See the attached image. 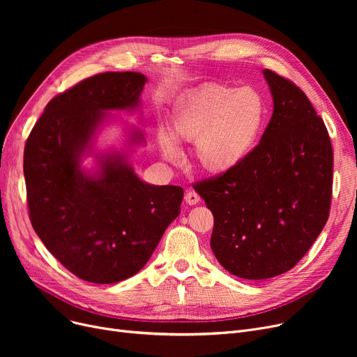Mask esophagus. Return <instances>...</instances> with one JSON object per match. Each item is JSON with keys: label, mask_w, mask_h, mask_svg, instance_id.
I'll return each instance as SVG.
<instances>
[{"label": "esophagus", "mask_w": 357, "mask_h": 357, "mask_svg": "<svg viewBox=\"0 0 357 357\" xmlns=\"http://www.w3.org/2000/svg\"><path fill=\"white\" fill-rule=\"evenodd\" d=\"M185 201L188 205H197L201 201V198L195 191H188L185 194Z\"/></svg>", "instance_id": "esophagus-1"}]
</instances>
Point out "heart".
Returning a JSON list of instances; mask_svg holds the SVG:
<instances>
[{
  "label": "heart",
  "mask_w": 357,
  "mask_h": 357,
  "mask_svg": "<svg viewBox=\"0 0 357 357\" xmlns=\"http://www.w3.org/2000/svg\"><path fill=\"white\" fill-rule=\"evenodd\" d=\"M265 116V100L256 89L204 85L190 93L174 112L171 136L159 135L160 153L165 160L178 163L182 152L175 140L195 143L194 162L201 172L229 174L250 156Z\"/></svg>",
  "instance_id": "obj_1"
}]
</instances>
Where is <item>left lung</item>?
Here are the masks:
<instances>
[{
	"label": "left lung",
	"instance_id": "obj_1",
	"mask_svg": "<svg viewBox=\"0 0 357 357\" xmlns=\"http://www.w3.org/2000/svg\"><path fill=\"white\" fill-rule=\"evenodd\" d=\"M273 112L260 143L234 171L194 188L214 215L210 246L243 279L292 269L324 229L331 202L333 149L308 97L264 69Z\"/></svg>",
	"mask_w": 357,
	"mask_h": 357
}]
</instances>
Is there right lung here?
Wrapping results in <instances>:
<instances>
[{"instance_id":"1","label":"right lung","mask_w":357,"mask_h":357,"mask_svg":"<svg viewBox=\"0 0 357 357\" xmlns=\"http://www.w3.org/2000/svg\"><path fill=\"white\" fill-rule=\"evenodd\" d=\"M147 78L105 72L56 96L24 147L31 226L46 249L73 275L92 284H116L137 273L181 213L183 190L142 181L130 162L144 144L136 127L121 150H96L108 111H139ZM93 155L91 172L83 158Z\"/></svg>"}]
</instances>
